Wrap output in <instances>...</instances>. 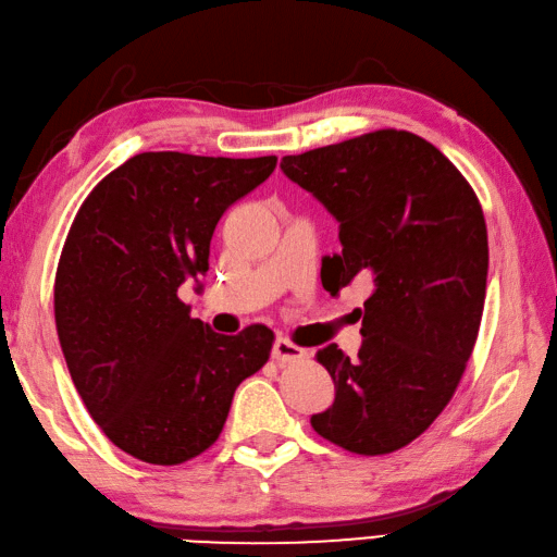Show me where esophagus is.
I'll return each instance as SVG.
<instances>
[{
    "mask_svg": "<svg viewBox=\"0 0 557 557\" xmlns=\"http://www.w3.org/2000/svg\"><path fill=\"white\" fill-rule=\"evenodd\" d=\"M271 356H274L276 362H293V360H300L305 358V350L300 346H295L288 338L278 336L274 346H271Z\"/></svg>",
    "mask_w": 557,
    "mask_h": 557,
    "instance_id": "obj_1",
    "label": "esophagus"
}]
</instances>
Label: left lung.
<instances>
[{
  "mask_svg": "<svg viewBox=\"0 0 557 557\" xmlns=\"http://www.w3.org/2000/svg\"><path fill=\"white\" fill-rule=\"evenodd\" d=\"M281 170L338 221L342 252L322 259V286L336 295L358 276L372 281L358 358L336 344L317 354L336 396L310 423L348 451L401 449L449 404L479 336V197L433 144L396 129L286 156Z\"/></svg>",
  "mask_w": 557,
  "mask_h": 557,
  "instance_id": "1",
  "label": "left lung"
}]
</instances>
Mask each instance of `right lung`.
<instances>
[{"label":"right lung","instance_id":"1","mask_svg":"<svg viewBox=\"0 0 557 557\" xmlns=\"http://www.w3.org/2000/svg\"><path fill=\"white\" fill-rule=\"evenodd\" d=\"M274 168L276 156L136 153L76 213L54 278L57 336L90 418L136 459L173 467L209 449L237 384L269 360L271 329L215 334L177 288L199 286L221 215Z\"/></svg>","mask_w":557,"mask_h":557}]
</instances>
